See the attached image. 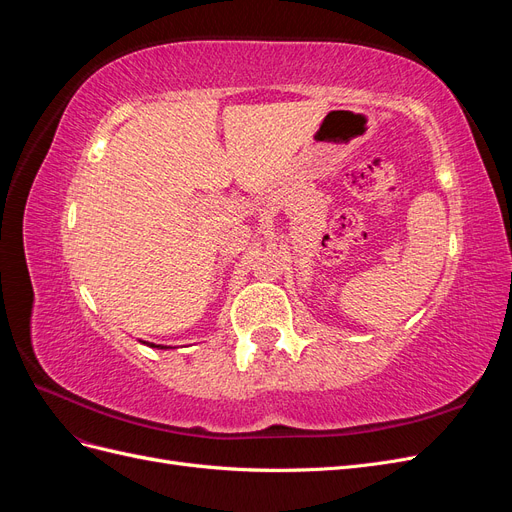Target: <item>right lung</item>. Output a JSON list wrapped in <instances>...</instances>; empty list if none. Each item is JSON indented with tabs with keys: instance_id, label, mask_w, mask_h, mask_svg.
Listing matches in <instances>:
<instances>
[{
	"instance_id": "add662e5",
	"label": "right lung",
	"mask_w": 512,
	"mask_h": 512,
	"mask_svg": "<svg viewBox=\"0 0 512 512\" xmlns=\"http://www.w3.org/2000/svg\"><path fill=\"white\" fill-rule=\"evenodd\" d=\"M151 346H153V344H151ZM158 348H162V346H158Z\"/></svg>"
}]
</instances>
